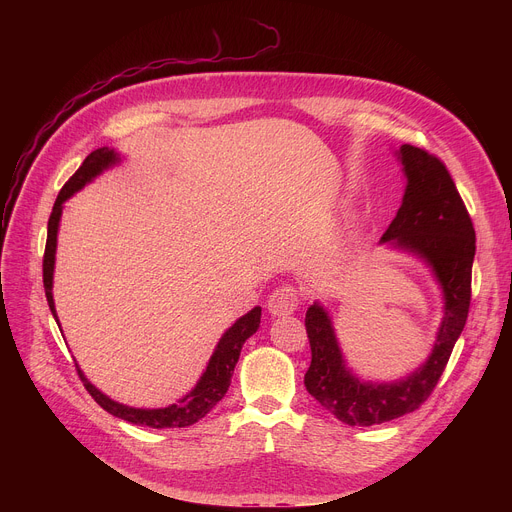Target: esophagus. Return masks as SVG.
Returning <instances> with one entry per match:
<instances>
[{
	"mask_svg": "<svg viewBox=\"0 0 512 512\" xmlns=\"http://www.w3.org/2000/svg\"><path fill=\"white\" fill-rule=\"evenodd\" d=\"M300 304V294H298V287L294 285H279L277 289H273V294L267 300V310L273 316H287L291 312H296Z\"/></svg>",
	"mask_w": 512,
	"mask_h": 512,
	"instance_id": "esophagus-1",
	"label": "esophagus"
}]
</instances>
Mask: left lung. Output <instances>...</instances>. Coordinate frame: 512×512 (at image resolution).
<instances>
[{
  "instance_id": "8db88e82",
  "label": "left lung",
  "mask_w": 512,
  "mask_h": 512,
  "mask_svg": "<svg viewBox=\"0 0 512 512\" xmlns=\"http://www.w3.org/2000/svg\"><path fill=\"white\" fill-rule=\"evenodd\" d=\"M401 162L407 190L383 243L393 241L433 267L444 287L446 316L435 348L421 369L393 385H369L344 369L324 308L318 304L308 308L306 332L312 362L304 385L322 407L346 425L385 423L419 409L440 381L470 310L476 233L468 208L440 158L405 143Z\"/></svg>"
}]
</instances>
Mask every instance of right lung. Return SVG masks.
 I'll return each mask as SVG.
<instances>
[{
    "instance_id": "add662e5",
    "label": "right lung",
    "mask_w": 512,
    "mask_h": 512,
    "mask_svg": "<svg viewBox=\"0 0 512 512\" xmlns=\"http://www.w3.org/2000/svg\"><path fill=\"white\" fill-rule=\"evenodd\" d=\"M117 156L109 148L95 150L89 154L83 162V166L68 178V182L62 186V190L56 196V202L52 206L50 218H48V237H46V249H44V261H42V277H44V289H46V300L50 306V312L56 318L54 300H52V271H54V253H56V233H58V221L62 214V202L70 198L77 190H81L91 178H95L101 170H105L109 164H113ZM58 322V320H56ZM261 324V308H253L249 314L239 318L218 342L204 375L200 377L196 389L184 397L178 405H170L164 409H133L127 405H121L109 397H105L99 389H95L81 369L77 367V373L89 391V395L111 415L125 419L135 425H148V427H188L200 421L218 401H221L231 385V377L235 371V364L239 360L241 348L249 336L257 332Z\"/></svg>"
}]
</instances>
